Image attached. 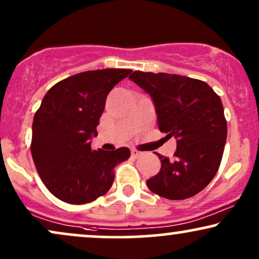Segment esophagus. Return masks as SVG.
Returning <instances> with one entry per match:
<instances>
[{
    "instance_id": "esophagus-1",
    "label": "esophagus",
    "mask_w": 259,
    "mask_h": 259,
    "mask_svg": "<svg viewBox=\"0 0 259 259\" xmlns=\"http://www.w3.org/2000/svg\"><path fill=\"white\" fill-rule=\"evenodd\" d=\"M141 155V152L138 151V149H132V157L133 158H139Z\"/></svg>"
}]
</instances>
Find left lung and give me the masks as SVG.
<instances>
[{
	"label": "left lung",
	"instance_id": "obj_1",
	"mask_svg": "<svg viewBox=\"0 0 259 259\" xmlns=\"http://www.w3.org/2000/svg\"><path fill=\"white\" fill-rule=\"evenodd\" d=\"M130 79L153 99L158 125L177 140L172 159L158 154L160 171L149 191L170 200L194 197L219 171L227 139L221 98L202 80L170 73L135 71Z\"/></svg>",
	"mask_w": 259,
	"mask_h": 259
}]
</instances>
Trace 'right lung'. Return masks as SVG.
Masks as SVG:
<instances>
[{
	"label": "right lung",
	"mask_w": 259,
	"mask_h": 259,
	"mask_svg": "<svg viewBox=\"0 0 259 259\" xmlns=\"http://www.w3.org/2000/svg\"><path fill=\"white\" fill-rule=\"evenodd\" d=\"M125 68L85 71L53 85L36 111L31 154L37 172L54 197L68 204L94 201L110 191L114 167L129 159L126 147L93 151L90 138L116 84L132 73Z\"/></svg>",
	"instance_id": "add662e5"
}]
</instances>
